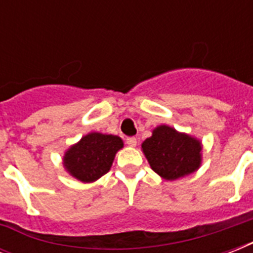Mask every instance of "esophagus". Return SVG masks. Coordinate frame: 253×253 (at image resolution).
I'll list each match as a JSON object with an SVG mask.
<instances>
[{"mask_svg": "<svg viewBox=\"0 0 253 253\" xmlns=\"http://www.w3.org/2000/svg\"><path fill=\"white\" fill-rule=\"evenodd\" d=\"M126 143L130 147H135L136 146V143H138V140H136V138H135V136H128V138L126 139Z\"/></svg>", "mask_w": 253, "mask_h": 253, "instance_id": "esophagus-1", "label": "esophagus"}]
</instances>
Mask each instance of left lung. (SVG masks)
<instances>
[{"instance_id": "1", "label": "left lung", "mask_w": 253, "mask_h": 253, "mask_svg": "<svg viewBox=\"0 0 253 253\" xmlns=\"http://www.w3.org/2000/svg\"><path fill=\"white\" fill-rule=\"evenodd\" d=\"M142 150L151 168L166 180L186 176L201 164V143L169 126L156 127Z\"/></svg>"}]
</instances>
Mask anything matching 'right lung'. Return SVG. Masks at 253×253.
I'll use <instances>...</instances> for the list:
<instances>
[{
  "label": "right lung",
  "mask_w": 253,
  "mask_h": 253,
  "mask_svg": "<svg viewBox=\"0 0 253 253\" xmlns=\"http://www.w3.org/2000/svg\"><path fill=\"white\" fill-rule=\"evenodd\" d=\"M122 147V139L115 135L90 132L67 151L64 166L77 180L91 182L110 170L115 154Z\"/></svg>",
  "instance_id": "add662e5"
}]
</instances>
